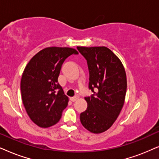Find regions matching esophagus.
Returning <instances> with one entry per match:
<instances>
[{"label": "esophagus", "mask_w": 159, "mask_h": 159, "mask_svg": "<svg viewBox=\"0 0 159 159\" xmlns=\"http://www.w3.org/2000/svg\"><path fill=\"white\" fill-rule=\"evenodd\" d=\"M78 99V96H75V97H70V99L72 102H75V101L77 100Z\"/></svg>", "instance_id": "esophagus-1"}]
</instances>
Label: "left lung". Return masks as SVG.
Segmentation results:
<instances>
[{
  "label": "left lung",
  "instance_id": "obj_1",
  "mask_svg": "<svg viewBox=\"0 0 159 159\" xmlns=\"http://www.w3.org/2000/svg\"><path fill=\"white\" fill-rule=\"evenodd\" d=\"M77 48L87 61L89 89L93 92L85 97L87 109L81 113L80 120L88 131L99 134L111 127L124 106L127 87L125 69L105 46Z\"/></svg>",
  "mask_w": 159,
  "mask_h": 159
}]
</instances>
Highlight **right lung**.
<instances>
[{"label":"right lung","mask_w":159,"mask_h":159,"mask_svg":"<svg viewBox=\"0 0 159 159\" xmlns=\"http://www.w3.org/2000/svg\"><path fill=\"white\" fill-rule=\"evenodd\" d=\"M75 49L48 47L38 52L25 67L21 79L22 102L30 119L41 128L56 124L67 106L68 97L58 83L64 61Z\"/></svg>","instance_id":"obj_1"}]
</instances>
